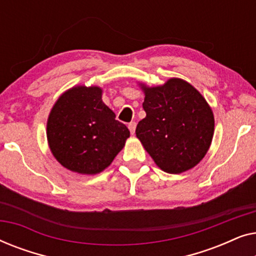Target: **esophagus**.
<instances>
[{"mask_svg": "<svg viewBox=\"0 0 256 256\" xmlns=\"http://www.w3.org/2000/svg\"><path fill=\"white\" fill-rule=\"evenodd\" d=\"M128 128H129V130H130L132 134L134 135V132H135V129H136V122H130V124H128Z\"/></svg>", "mask_w": 256, "mask_h": 256, "instance_id": "esophagus-1", "label": "esophagus"}]
</instances>
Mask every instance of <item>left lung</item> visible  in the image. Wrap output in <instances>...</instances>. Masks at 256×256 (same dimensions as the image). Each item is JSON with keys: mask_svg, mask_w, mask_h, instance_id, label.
<instances>
[{"mask_svg": "<svg viewBox=\"0 0 256 256\" xmlns=\"http://www.w3.org/2000/svg\"><path fill=\"white\" fill-rule=\"evenodd\" d=\"M136 136L157 166L182 174L197 166L208 152L214 132V116L204 96L191 84L171 78L162 86L148 87Z\"/></svg>", "mask_w": 256, "mask_h": 256, "instance_id": "8db88e82", "label": "left lung"}]
</instances>
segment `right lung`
Listing matches in <instances>:
<instances>
[{"label": "right lung", "instance_id": "obj_1", "mask_svg": "<svg viewBox=\"0 0 256 256\" xmlns=\"http://www.w3.org/2000/svg\"><path fill=\"white\" fill-rule=\"evenodd\" d=\"M98 86H76L56 101L48 118V146L66 169L96 174L113 162L130 132L102 102Z\"/></svg>", "mask_w": 256, "mask_h": 256}]
</instances>
